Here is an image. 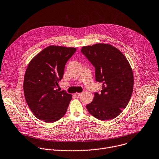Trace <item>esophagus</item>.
<instances>
[{
    "label": "esophagus",
    "instance_id": "obj_1",
    "mask_svg": "<svg viewBox=\"0 0 159 159\" xmlns=\"http://www.w3.org/2000/svg\"><path fill=\"white\" fill-rule=\"evenodd\" d=\"M81 94H82L81 93H75V95L76 97H79V96H80Z\"/></svg>",
    "mask_w": 159,
    "mask_h": 159
}]
</instances>
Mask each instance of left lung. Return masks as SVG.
I'll return each instance as SVG.
<instances>
[{
	"label": "left lung",
	"instance_id": "1",
	"mask_svg": "<svg viewBox=\"0 0 159 159\" xmlns=\"http://www.w3.org/2000/svg\"><path fill=\"white\" fill-rule=\"evenodd\" d=\"M81 53L95 69V80L102 84L101 93H94L87 105L90 115L100 120L118 116L127 106L133 91L134 77L126 57L108 44L83 46Z\"/></svg>",
	"mask_w": 159,
	"mask_h": 159
}]
</instances>
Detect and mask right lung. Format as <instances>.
Listing matches in <instances>:
<instances>
[{
    "instance_id": "right-lung-1",
    "label": "right lung",
    "mask_w": 159,
    "mask_h": 159,
    "mask_svg": "<svg viewBox=\"0 0 159 159\" xmlns=\"http://www.w3.org/2000/svg\"><path fill=\"white\" fill-rule=\"evenodd\" d=\"M75 48L50 46L35 56L28 65L23 81L27 103L35 116L52 123L67 112L72 95L57 89L65 66Z\"/></svg>"
}]
</instances>
